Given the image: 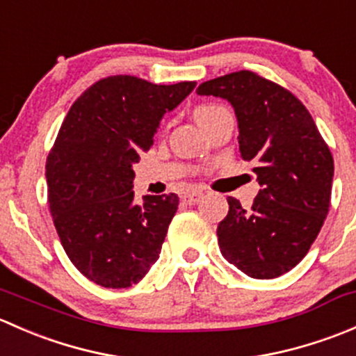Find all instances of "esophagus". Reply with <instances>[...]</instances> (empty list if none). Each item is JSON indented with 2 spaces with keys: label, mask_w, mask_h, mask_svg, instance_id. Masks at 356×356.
<instances>
[{
  "label": "esophagus",
  "mask_w": 356,
  "mask_h": 356,
  "mask_svg": "<svg viewBox=\"0 0 356 356\" xmlns=\"http://www.w3.org/2000/svg\"><path fill=\"white\" fill-rule=\"evenodd\" d=\"M203 196H204L203 191H188L184 196H182V200L189 204H196L200 200H203Z\"/></svg>",
  "instance_id": "esophagus-1"
}]
</instances>
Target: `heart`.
I'll list each match as a JSON object with an SVG mask.
<instances>
[{
    "label": "heart",
    "mask_w": 356,
    "mask_h": 356,
    "mask_svg": "<svg viewBox=\"0 0 356 356\" xmlns=\"http://www.w3.org/2000/svg\"><path fill=\"white\" fill-rule=\"evenodd\" d=\"M220 108V106H215V105H200V106H196V110H195V117H196V120H201V118L203 117H207L208 113H211V111H215V110H218Z\"/></svg>",
    "instance_id": "1"
}]
</instances>
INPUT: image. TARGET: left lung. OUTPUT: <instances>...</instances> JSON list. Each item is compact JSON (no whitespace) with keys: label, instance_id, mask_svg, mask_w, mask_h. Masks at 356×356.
Instances as JSON below:
<instances>
[{"label":"left lung","instance_id":"left-lung-1","mask_svg":"<svg viewBox=\"0 0 356 356\" xmlns=\"http://www.w3.org/2000/svg\"><path fill=\"white\" fill-rule=\"evenodd\" d=\"M196 92L234 106L239 152L261 186L250 208L227 198L229 213L217 227L222 254L250 277H279L303 260L327 217L331 149L303 103L254 72L211 79Z\"/></svg>","mask_w":356,"mask_h":356}]
</instances>
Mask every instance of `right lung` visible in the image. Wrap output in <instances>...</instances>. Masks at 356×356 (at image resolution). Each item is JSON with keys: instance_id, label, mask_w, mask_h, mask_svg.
<instances>
[{"instance_id": "1", "label": "right lung", "mask_w": 356, "mask_h": 356, "mask_svg": "<svg viewBox=\"0 0 356 356\" xmlns=\"http://www.w3.org/2000/svg\"><path fill=\"white\" fill-rule=\"evenodd\" d=\"M195 86L111 75L68 110L46 160L48 204L67 257L98 286L138 284L160 257L179 198L170 193L134 201L132 165L152 148L163 113Z\"/></svg>"}]
</instances>
